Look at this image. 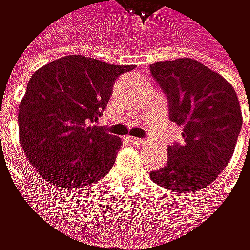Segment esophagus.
<instances>
[{
	"instance_id": "34e87169",
	"label": "esophagus",
	"mask_w": 250,
	"mask_h": 250,
	"mask_svg": "<svg viewBox=\"0 0 250 250\" xmlns=\"http://www.w3.org/2000/svg\"><path fill=\"white\" fill-rule=\"evenodd\" d=\"M132 143H135V145H140V146H145V145H147V142L146 140H143V139H137V137H132V140H131Z\"/></svg>"
}]
</instances>
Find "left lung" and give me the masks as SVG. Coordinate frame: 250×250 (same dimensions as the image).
<instances>
[{
    "instance_id": "1",
    "label": "left lung",
    "mask_w": 250,
    "mask_h": 250,
    "mask_svg": "<svg viewBox=\"0 0 250 250\" xmlns=\"http://www.w3.org/2000/svg\"><path fill=\"white\" fill-rule=\"evenodd\" d=\"M150 71L170 100V121L183 128V143L167 149V166L150 179L174 192H197L234 153L243 122L239 98L219 73L191 58L155 62Z\"/></svg>"
}]
</instances>
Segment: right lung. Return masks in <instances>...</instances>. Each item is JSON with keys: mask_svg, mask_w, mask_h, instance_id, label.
Wrapping results in <instances>:
<instances>
[{"mask_svg": "<svg viewBox=\"0 0 250 250\" xmlns=\"http://www.w3.org/2000/svg\"><path fill=\"white\" fill-rule=\"evenodd\" d=\"M132 68L68 55L31 76L19 105V142L42 179L77 189L110 171L122 140L95 122L116 77Z\"/></svg>", "mask_w": 250, "mask_h": 250, "instance_id": "add662e5", "label": "right lung"}]
</instances>
